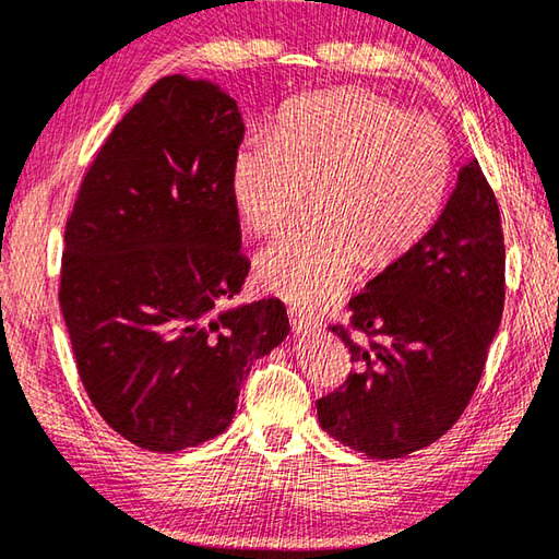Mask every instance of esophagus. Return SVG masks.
<instances>
[{
	"instance_id": "esophagus-1",
	"label": "esophagus",
	"mask_w": 559,
	"mask_h": 559,
	"mask_svg": "<svg viewBox=\"0 0 559 559\" xmlns=\"http://www.w3.org/2000/svg\"><path fill=\"white\" fill-rule=\"evenodd\" d=\"M288 317H290L293 330L298 332V334H302V332H314L317 326H320V320H314L312 314H305V312H300V310H290Z\"/></svg>"
}]
</instances>
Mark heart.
I'll list each match as a JSON object with an SVG mask.
<instances>
[{"label":"heart","instance_id":"b5f03b06","mask_svg":"<svg viewBox=\"0 0 559 559\" xmlns=\"http://www.w3.org/2000/svg\"><path fill=\"white\" fill-rule=\"evenodd\" d=\"M451 177L443 130L370 92H324L283 108L273 133L235 152L233 199L249 229L276 233L314 193L320 225L259 251V283L300 310L332 302L360 259L380 269L429 233Z\"/></svg>","mask_w":559,"mask_h":559}]
</instances>
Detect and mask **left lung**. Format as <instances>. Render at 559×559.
<instances>
[{"instance_id":"8db88e82","label":"left lung","mask_w":559,"mask_h":559,"mask_svg":"<svg viewBox=\"0 0 559 559\" xmlns=\"http://www.w3.org/2000/svg\"><path fill=\"white\" fill-rule=\"evenodd\" d=\"M504 235L477 159L457 171L439 221L348 302L332 332L356 370L317 400L332 439L368 457H404L461 419L504 310Z\"/></svg>"}]
</instances>
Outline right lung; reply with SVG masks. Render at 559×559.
I'll return each mask as SVG.
<instances>
[{
	"label": "right lung",
	"mask_w": 559,
	"mask_h": 559,
	"mask_svg": "<svg viewBox=\"0 0 559 559\" xmlns=\"http://www.w3.org/2000/svg\"><path fill=\"white\" fill-rule=\"evenodd\" d=\"M237 102L164 76L114 128L64 227L60 308L96 412L174 453L221 436L254 360L288 336L286 305H227L249 273L233 199Z\"/></svg>",
	"instance_id": "1"
}]
</instances>
